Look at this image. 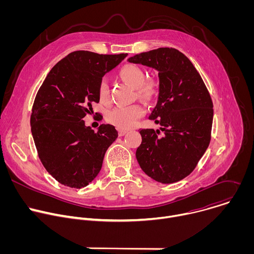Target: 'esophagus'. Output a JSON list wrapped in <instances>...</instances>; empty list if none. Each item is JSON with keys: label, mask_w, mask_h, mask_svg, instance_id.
I'll return each mask as SVG.
<instances>
[{"label": "esophagus", "mask_w": 254, "mask_h": 254, "mask_svg": "<svg viewBox=\"0 0 254 254\" xmlns=\"http://www.w3.org/2000/svg\"><path fill=\"white\" fill-rule=\"evenodd\" d=\"M127 133V130L126 129H119V135L120 136H123V135H125Z\"/></svg>", "instance_id": "34e87169"}]
</instances>
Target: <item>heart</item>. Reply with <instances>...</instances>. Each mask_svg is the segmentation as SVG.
Listing matches in <instances>:
<instances>
[{
	"mask_svg": "<svg viewBox=\"0 0 254 254\" xmlns=\"http://www.w3.org/2000/svg\"><path fill=\"white\" fill-rule=\"evenodd\" d=\"M120 76L126 83L135 88L137 97L144 101L153 99L158 93V82L156 80L144 81L146 73L137 65L126 64L120 70ZM98 98L103 104L110 102V86L104 79H102L98 84ZM142 115V107L137 104L117 106L107 114L106 120L108 123L120 129H127L132 127L135 121Z\"/></svg>",
	"mask_w": 254,
	"mask_h": 254,
	"instance_id": "1",
	"label": "heart"
}]
</instances>
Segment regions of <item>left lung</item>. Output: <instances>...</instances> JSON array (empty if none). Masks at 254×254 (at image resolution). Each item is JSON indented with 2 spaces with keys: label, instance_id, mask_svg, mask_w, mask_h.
<instances>
[{
  "label": "left lung",
  "instance_id": "1",
  "mask_svg": "<svg viewBox=\"0 0 254 254\" xmlns=\"http://www.w3.org/2000/svg\"><path fill=\"white\" fill-rule=\"evenodd\" d=\"M128 62L154 68L159 95L149 119L162 127L140 129L135 157L141 170L162 184L190 175L206 152L213 123L210 94L192 62L179 50L159 48L136 54Z\"/></svg>",
  "mask_w": 254,
  "mask_h": 254
}]
</instances>
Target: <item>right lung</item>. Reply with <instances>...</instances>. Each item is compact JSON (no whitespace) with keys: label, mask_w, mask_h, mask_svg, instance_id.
<instances>
[{"label":"right lung","mask_w":254,"mask_h":254,"mask_svg":"<svg viewBox=\"0 0 254 254\" xmlns=\"http://www.w3.org/2000/svg\"><path fill=\"white\" fill-rule=\"evenodd\" d=\"M127 56L74 51L50 70L39 88L31 131L43 166L60 184L80 189L91 183L106 150L119 136L112 125L103 124L94 132L83 118L99 102L102 77Z\"/></svg>","instance_id":"1"}]
</instances>
